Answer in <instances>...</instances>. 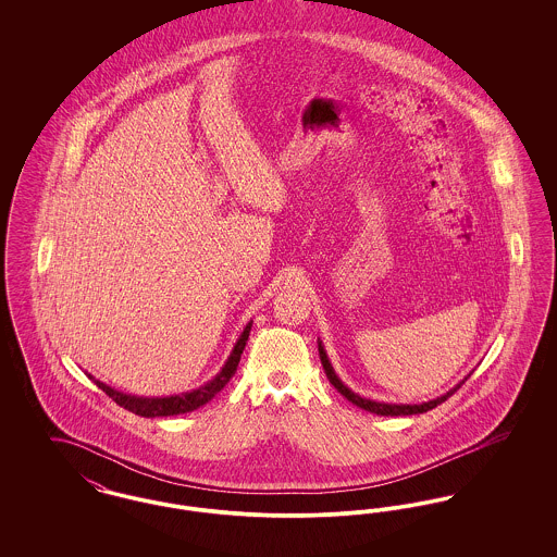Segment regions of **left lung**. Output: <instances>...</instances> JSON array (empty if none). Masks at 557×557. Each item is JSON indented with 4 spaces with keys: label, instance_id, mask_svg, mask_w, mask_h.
I'll use <instances>...</instances> for the list:
<instances>
[{
    "label": "left lung",
    "instance_id": "8db88e82",
    "mask_svg": "<svg viewBox=\"0 0 557 557\" xmlns=\"http://www.w3.org/2000/svg\"><path fill=\"white\" fill-rule=\"evenodd\" d=\"M319 359H321V366H323V370H325V375H327V380H330V384L343 395V397L348 398L352 405H357V407H361V409H366V411H370V413H375V416H416V413H425V411H430V409H434V407H438L441 403H445L450 395H455L459 388H461V384L468 380V377H463L457 386H453L449 393H445L443 397L432 398V400H428V403H422V405H397V403H380V400H371V398L359 397V395H355L348 386L343 384V380L336 375V371L332 368V363H330V359H327V355H325V350H323V346L319 343Z\"/></svg>",
    "mask_w": 557,
    "mask_h": 557
}]
</instances>
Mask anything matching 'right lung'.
Listing matches in <instances>:
<instances>
[{
    "mask_svg": "<svg viewBox=\"0 0 557 557\" xmlns=\"http://www.w3.org/2000/svg\"><path fill=\"white\" fill-rule=\"evenodd\" d=\"M250 327H252V321L244 327L242 336L238 338V343L234 346L232 355L227 357L225 366L221 368V371L212 377L211 382H207L205 386L191 391V393H184V395H175V397H162V398H148V397H133V395H125V393H119L114 388L107 386L104 382L96 380L94 375H89L98 388H102L107 393L108 397L112 398L116 405H121L123 409L132 411L139 418H166V416H180V413H189L202 405H207L216 393L223 391V386L232 380V375L238 370L239 357H242V350L246 346L248 341V334H250Z\"/></svg>",
    "mask_w": 557,
    "mask_h": 557,
    "instance_id": "right-lung-1",
    "label": "right lung"
}]
</instances>
